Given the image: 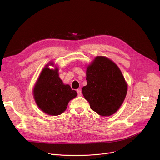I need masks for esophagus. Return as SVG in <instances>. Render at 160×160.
I'll list each match as a JSON object with an SVG mask.
<instances>
[{
    "mask_svg": "<svg viewBox=\"0 0 160 160\" xmlns=\"http://www.w3.org/2000/svg\"><path fill=\"white\" fill-rule=\"evenodd\" d=\"M77 94H78V96H81L82 95V91H81V90L80 89H77Z\"/></svg>",
    "mask_w": 160,
    "mask_h": 160,
    "instance_id": "esophagus-1",
    "label": "esophagus"
}]
</instances>
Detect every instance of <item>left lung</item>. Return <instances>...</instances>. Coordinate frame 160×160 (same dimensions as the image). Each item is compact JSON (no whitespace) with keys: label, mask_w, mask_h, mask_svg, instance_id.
<instances>
[{"label":"left lung","mask_w":160,"mask_h":160,"mask_svg":"<svg viewBox=\"0 0 160 160\" xmlns=\"http://www.w3.org/2000/svg\"><path fill=\"white\" fill-rule=\"evenodd\" d=\"M88 84L82 88L83 97L92 110L102 116L115 113L122 104L127 93L123 75L112 61L97 56L88 67Z\"/></svg>","instance_id":"obj_1"}]
</instances>
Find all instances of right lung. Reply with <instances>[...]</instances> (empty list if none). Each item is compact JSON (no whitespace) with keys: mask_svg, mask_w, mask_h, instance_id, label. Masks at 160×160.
I'll list each match as a JSON object with an SVG mask.
<instances>
[{"mask_svg":"<svg viewBox=\"0 0 160 160\" xmlns=\"http://www.w3.org/2000/svg\"><path fill=\"white\" fill-rule=\"evenodd\" d=\"M48 66L39 76L33 89V97L42 111L50 115H58L66 110L69 102L77 93L70 86L63 84L59 77L58 68L50 69Z\"/></svg>","mask_w":160,"mask_h":160,"instance_id":"1","label":"right lung"}]
</instances>
